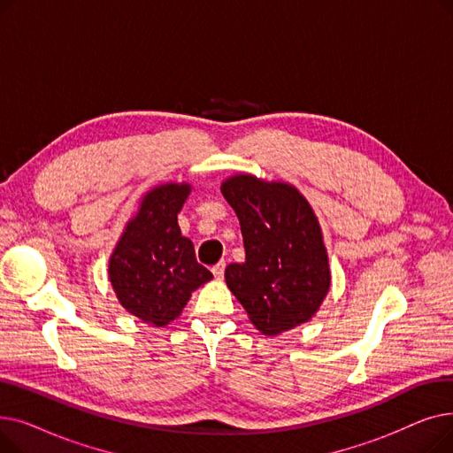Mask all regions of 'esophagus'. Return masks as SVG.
<instances>
[{"label": "esophagus", "mask_w": 453, "mask_h": 453, "mask_svg": "<svg viewBox=\"0 0 453 453\" xmlns=\"http://www.w3.org/2000/svg\"><path fill=\"white\" fill-rule=\"evenodd\" d=\"M224 270H226V263H224V260H220L219 265H214V266H212V270H211V272H212L214 279H219V280H220V279L224 277Z\"/></svg>", "instance_id": "esophagus-1"}]
</instances>
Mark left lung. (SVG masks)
Masks as SVG:
<instances>
[{
    "label": "left lung",
    "mask_w": 453,
    "mask_h": 453,
    "mask_svg": "<svg viewBox=\"0 0 453 453\" xmlns=\"http://www.w3.org/2000/svg\"><path fill=\"white\" fill-rule=\"evenodd\" d=\"M222 195L241 222L246 260L226 282L266 336L306 323L330 288L328 255L316 214L299 190L251 174L231 176Z\"/></svg>",
    "instance_id": "8db88e82"
}]
</instances>
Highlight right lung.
<instances>
[{"label":"right lung","mask_w":453,"mask_h":453,"mask_svg":"<svg viewBox=\"0 0 453 453\" xmlns=\"http://www.w3.org/2000/svg\"><path fill=\"white\" fill-rule=\"evenodd\" d=\"M188 193V183L149 190L110 257L108 275L119 303L152 326L176 319L190 294L212 279L178 226Z\"/></svg>","instance_id":"add662e5"}]
</instances>
